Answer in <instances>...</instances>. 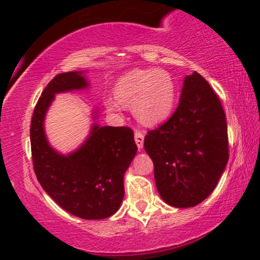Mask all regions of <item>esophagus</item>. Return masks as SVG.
Instances as JSON below:
<instances>
[{
	"label": "esophagus",
	"instance_id": "34e87169",
	"mask_svg": "<svg viewBox=\"0 0 260 260\" xmlns=\"http://www.w3.org/2000/svg\"><path fill=\"white\" fill-rule=\"evenodd\" d=\"M143 141H144L143 134H141L140 131H136V133H135V142H136L138 149L140 150L143 148Z\"/></svg>",
	"mask_w": 260,
	"mask_h": 260
}]
</instances>
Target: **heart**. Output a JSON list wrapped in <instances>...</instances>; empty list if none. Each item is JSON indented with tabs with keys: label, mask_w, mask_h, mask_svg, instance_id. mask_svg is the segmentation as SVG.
Wrapping results in <instances>:
<instances>
[{
	"label": "heart",
	"mask_w": 260,
	"mask_h": 260,
	"mask_svg": "<svg viewBox=\"0 0 260 260\" xmlns=\"http://www.w3.org/2000/svg\"><path fill=\"white\" fill-rule=\"evenodd\" d=\"M116 98H107L105 106L120 113L133 105L135 117L144 124H159L171 116L175 105L174 79L164 69H134L120 77L114 87Z\"/></svg>",
	"instance_id": "b5f03b06"
}]
</instances>
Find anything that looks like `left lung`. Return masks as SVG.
I'll return each instance as SVG.
<instances>
[{"label": "left lung", "mask_w": 260, "mask_h": 260, "mask_svg": "<svg viewBox=\"0 0 260 260\" xmlns=\"http://www.w3.org/2000/svg\"><path fill=\"white\" fill-rule=\"evenodd\" d=\"M144 149L167 204L191 208L214 191L229 157L227 120L203 76L193 72L185 77L177 110L166 123L148 131Z\"/></svg>", "instance_id": "1"}]
</instances>
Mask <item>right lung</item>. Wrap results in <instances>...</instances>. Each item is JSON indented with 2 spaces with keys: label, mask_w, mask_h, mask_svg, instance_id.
<instances>
[{
  "label": "right lung",
  "mask_w": 260,
  "mask_h": 260,
  "mask_svg": "<svg viewBox=\"0 0 260 260\" xmlns=\"http://www.w3.org/2000/svg\"><path fill=\"white\" fill-rule=\"evenodd\" d=\"M82 74H58L43 90L29 130L33 168L44 191L60 208L85 220H103L112 216L122 204L124 173L137 151L133 130L93 124L85 143L68 155L50 146L44 130L55 94L89 86Z\"/></svg>",
  "instance_id": "right-lung-1"
}]
</instances>
